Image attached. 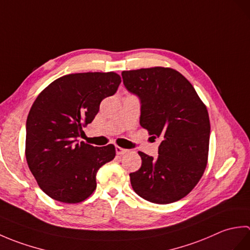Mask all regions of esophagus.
I'll return each mask as SVG.
<instances>
[{
    "instance_id": "esophagus-1",
    "label": "esophagus",
    "mask_w": 250,
    "mask_h": 250,
    "mask_svg": "<svg viewBox=\"0 0 250 250\" xmlns=\"http://www.w3.org/2000/svg\"><path fill=\"white\" fill-rule=\"evenodd\" d=\"M128 151H129L128 149H125V148L116 146V153H117V155H125V153H126Z\"/></svg>"
}]
</instances>
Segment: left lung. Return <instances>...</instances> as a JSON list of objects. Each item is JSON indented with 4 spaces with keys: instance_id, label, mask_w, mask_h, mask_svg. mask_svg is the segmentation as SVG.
<instances>
[{
    "instance_id": "1",
    "label": "left lung",
    "mask_w": 250,
    "mask_h": 250,
    "mask_svg": "<svg viewBox=\"0 0 250 250\" xmlns=\"http://www.w3.org/2000/svg\"><path fill=\"white\" fill-rule=\"evenodd\" d=\"M125 88L141 100L140 124L160 137L157 159L139 151L142 167L130 174L132 188L151 203L185 198L203 176L210 124L205 104L189 81L171 67L121 73Z\"/></svg>"
}]
</instances>
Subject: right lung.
Here are the masks:
<instances>
[{
  "label": "right lung",
  "instance_id": "right-lung-1",
  "mask_svg": "<svg viewBox=\"0 0 250 250\" xmlns=\"http://www.w3.org/2000/svg\"><path fill=\"white\" fill-rule=\"evenodd\" d=\"M121 78L115 72L68 74L52 82L34 101L26 119L25 158L44 192L75 204L97 188L95 175L113 160V144L94 147L78 143L102 100L116 93Z\"/></svg>",
  "mask_w": 250,
  "mask_h": 250
}]
</instances>
